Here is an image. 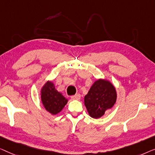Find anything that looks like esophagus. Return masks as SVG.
I'll list each match as a JSON object with an SVG mask.
<instances>
[{"label": "esophagus", "instance_id": "obj_1", "mask_svg": "<svg viewBox=\"0 0 155 155\" xmlns=\"http://www.w3.org/2000/svg\"><path fill=\"white\" fill-rule=\"evenodd\" d=\"M81 98V95L79 93H77V94L73 95V96H71V99L72 100H78Z\"/></svg>", "mask_w": 155, "mask_h": 155}]
</instances>
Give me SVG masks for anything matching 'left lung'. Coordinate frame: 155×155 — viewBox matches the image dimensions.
Masks as SVG:
<instances>
[{"label":"left lung","instance_id":"obj_1","mask_svg":"<svg viewBox=\"0 0 155 155\" xmlns=\"http://www.w3.org/2000/svg\"><path fill=\"white\" fill-rule=\"evenodd\" d=\"M116 88L112 82L105 78H99L93 83L84 97V104L89 116L99 119L104 112L114 105L117 101Z\"/></svg>","mask_w":155,"mask_h":155}]
</instances>
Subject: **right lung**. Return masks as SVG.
<instances>
[{"label":"right lung","mask_w":155,"mask_h":155,"mask_svg":"<svg viewBox=\"0 0 155 155\" xmlns=\"http://www.w3.org/2000/svg\"><path fill=\"white\" fill-rule=\"evenodd\" d=\"M41 100L45 110L53 115L60 113L68 102L62 93L56 90L52 81H48L41 88Z\"/></svg>","instance_id":"1"}]
</instances>
